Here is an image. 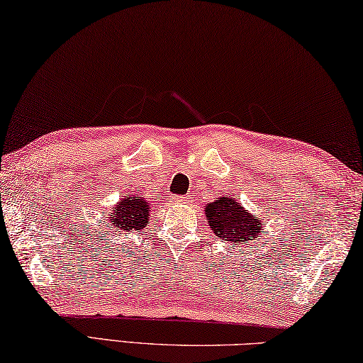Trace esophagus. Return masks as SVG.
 Listing matches in <instances>:
<instances>
[{"label": "esophagus", "instance_id": "esophagus-1", "mask_svg": "<svg viewBox=\"0 0 363 363\" xmlns=\"http://www.w3.org/2000/svg\"><path fill=\"white\" fill-rule=\"evenodd\" d=\"M175 203H189V196H174Z\"/></svg>", "mask_w": 363, "mask_h": 363}]
</instances>
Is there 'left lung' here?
I'll return each instance as SVG.
<instances>
[{
    "mask_svg": "<svg viewBox=\"0 0 363 363\" xmlns=\"http://www.w3.org/2000/svg\"><path fill=\"white\" fill-rule=\"evenodd\" d=\"M209 228L217 238L233 245H246L255 240L264 228V222L247 212L240 201L230 196H220L213 203L204 206Z\"/></svg>",
    "mask_w": 363,
    "mask_h": 363,
    "instance_id": "left-lung-1",
    "label": "left lung"
}]
</instances>
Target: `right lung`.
I'll return each mask as SVG.
<instances>
[{
    "label": "right lung",
    "mask_w": 363,
    "mask_h": 363,
    "mask_svg": "<svg viewBox=\"0 0 363 363\" xmlns=\"http://www.w3.org/2000/svg\"><path fill=\"white\" fill-rule=\"evenodd\" d=\"M151 213V203L143 198L141 194H130L123 196V198L116 204L114 211L109 213L108 220L111 228L114 227L117 230H141L145 228L147 222H150Z\"/></svg>",
    "instance_id": "obj_1"
}]
</instances>
